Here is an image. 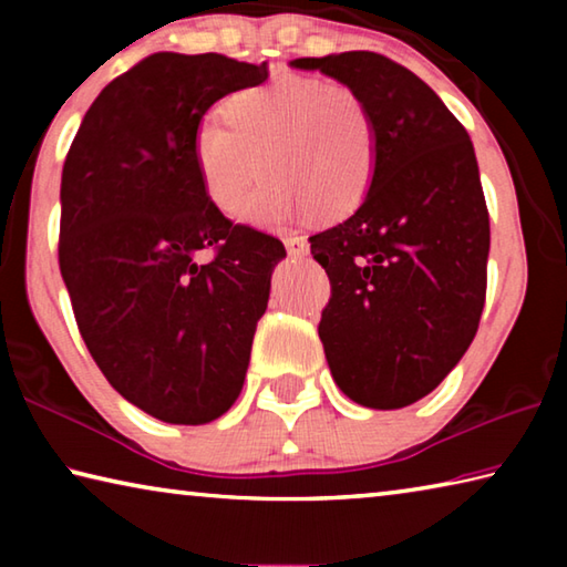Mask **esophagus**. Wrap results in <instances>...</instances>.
<instances>
[{"label":"esophagus","instance_id":"34e87169","mask_svg":"<svg viewBox=\"0 0 567 567\" xmlns=\"http://www.w3.org/2000/svg\"><path fill=\"white\" fill-rule=\"evenodd\" d=\"M285 247H287V252H290V257H305L307 252H310V245H307V239L302 235L285 237Z\"/></svg>","mask_w":567,"mask_h":567}]
</instances>
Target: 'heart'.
Returning <instances> with one entry per match:
<instances>
[{
  "instance_id": "1",
  "label": "heart",
  "mask_w": 567,
  "mask_h": 567,
  "mask_svg": "<svg viewBox=\"0 0 567 567\" xmlns=\"http://www.w3.org/2000/svg\"><path fill=\"white\" fill-rule=\"evenodd\" d=\"M223 112L225 122L205 117L192 134L199 185L219 213H235L260 169L272 179L243 207L255 225L302 213L332 223L368 197L380 134L358 90L290 74L235 92Z\"/></svg>"
}]
</instances>
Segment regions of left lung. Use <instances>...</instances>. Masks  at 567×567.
Listing matches in <instances>:
<instances>
[{
	"label": "left lung",
	"instance_id": "left-lung-1",
	"mask_svg": "<svg viewBox=\"0 0 567 567\" xmlns=\"http://www.w3.org/2000/svg\"><path fill=\"white\" fill-rule=\"evenodd\" d=\"M292 66L358 90L380 134L358 213L310 237L330 277L318 328L324 358L360 405H412L460 362L483 315L491 217L473 142L443 100L388 56L342 52Z\"/></svg>",
	"mask_w": 567,
	"mask_h": 567
}]
</instances>
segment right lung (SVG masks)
Returning a JSON list of instances; mask_svg holds the SVG:
<instances>
[{
    "label": "right lung",
    "instance_id": "add662e5",
    "mask_svg": "<svg viewBox=\"0 0 567 567\" xmlns=\"http://www.w3.org/2000/svg\"><path fill=\"white\" fill-rule=\"evenodd\" d=\"M267 74L215 52L150 54L100 92L64 159L60 270L76 328L110 385L172 425L233 408L285 257L209 203L192 162L205 112Z\"/></svg>",
    "mask_w": 567,
    "mask_h": 567
}]
</instances>
